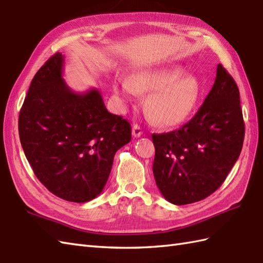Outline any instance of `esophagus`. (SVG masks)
<instances>
[{
	"label": "esophagus",
	"mask_w": 263,
	"mask_h": 263,
	"mask_svg": "<svg viewBox=\"0 0 263 263\" xmlns=\"http://www.w3.org/2000/svg\"><path fill=\"white\" fill-rule=\"evenodd\" d=\"M132 134L134 137H140L143 135V130L142 128H140V126H138L137 124L133 126V130H132Z\"/></svg>",
	"instance_id": "34e87169"
}]
</instances>
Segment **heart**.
Segmentation results:
<instances>
[{
  "label": "heart",
  "mask_w": 263,
  "mask_h": 263,
  "mask_svg": "<svg viewBox=\"0 0 263 263\" xmlns=\"http://www.w3.org/2000/svg\"><path fill=\"white\" fill-rule=\"evenodd\" d=\"M119 97L129 99L137 93L151 92L146 110L161 127H175L185 123L203 96V88L194 74H184L182 67L146 69L115 86Z\"/></svg>",
  "instance_id": "heart-1"
}]
</instances>
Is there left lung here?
<instances>
[{
	"instance_id": "1",
	"label": "left lung",
	"mask_w": 263,
	"mask_h": 263,
	"mask_svg": "<svg viewBox=\"0 0 263 263\" xmlns=\"http://www.w3.org/2000/svg\"><path fill=\"white\" fill-rule=\"evenodd\" d=\"M245 139L239 88L222 65L203 105L180 129L153 134V173L168 202L185 205L208 197L226 181Z\"/></svg>"
}]
</instances>
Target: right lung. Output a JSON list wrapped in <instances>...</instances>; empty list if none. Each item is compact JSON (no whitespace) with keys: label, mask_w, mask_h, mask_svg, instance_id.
<instances>
[{"label":"right lung","mask_w":263,"mask_h":263,"mask_svg":"<svg viewBox=\"0 0 263 263\" xmlns=\"http://www.w3.org/2000/svg\"><path fill=\"white\" fill-rule=\"evenodd\" d=\"M58 52L32 79L18 115V135L32 170L51 193L85 203L98 196L130 124L107 110L97 89L77 93L62 79Z\"/></svg>","instance_id":"1"}]
</instances>
